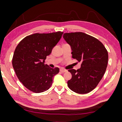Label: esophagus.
Listing matches in <instances>:
<instances>
[{
	"label": "esophagus",
	"mask_w": 122,
	"mask_h": 122,
	"mask_svg": "<svg viewBox=\"0 0 122 122\" xmlns=\"http://www.w3.org/2000/svg\"><path fill=\"white\" fill-rule=\"evenodd\" d=\"M60 71L61 72V73H65V72L67 71V70L64 69H63V68H61L60 69Z\"/></svg>",
	"instance_id": "esophagus-1"
}]
</instances>
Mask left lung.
<instances>
[{
	"instance_id": "obj_1",
	"label": "left lung",
	"mask_w": 122,
	"mask_h": 122,
	"mask_svg": "<svg viewBox=\"0 0 122 122\" xmlns=\"http://www.w3.org/2000/svg\"><path fill=\"white\" fill-rule=\"evenodd\" d=\"M63 38L71 47L72 57L82 62L77 71H68L72 75L67 82L68 87L76 93H88L96 87L106 72L108 51L102 42L84 33H65Z\"/></svg>"
}]
</instances>
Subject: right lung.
<instances>
[{
	"label": "right lung",
	"mask_w": 122,
	"mask_h": 122,
	"mask_svg": "<svg viewBox=\"0 0 122 122\" xmlns=\"http://www.w3.org/2000/svg\"><path fill=\"white\" fill-rule=\"evenodd\" d=\"M63 33H35L20 41L14 51L12 65L18 79L32 92L46 91L59 73V68H51L45 65L46 56L60 40Z\"/></svg>",
	"instance_id": "right-lung-1"
}]
</instances>
